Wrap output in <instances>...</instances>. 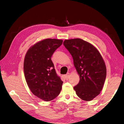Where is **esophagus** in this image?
Instances as JSON below:
<instances>
[{
	"mask_svg": "<svg viewBox=\"0 0 124 124\" xmlns=\"http://www.w3.org/2000/svg\"><path fill=\"white\" fill-rule=\"evenodd\" d=\"M70 74L69 73H67V74L65 75V78H66V79H68L69 78V77H70Z\"/></svg>",
	"mask_w": 124,
	"mask_h": 124,
	"instance_id": "obj_1",
	"label": "esophagus"
}]
</instances>
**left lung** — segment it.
Masks as SVG:
<instances>
[{"instance_id":"8db88e82","label":"left lung","mask_w":124,"mask_h":124,"mask_svg":"<svg viewBox=\"0 0 124 124\" xmlns=\"http://www.w3.org/2000/svg\"><path fill=\"white\" fill-rule=\"evenodd\" d=\"M63 45L72 55L80 77L74 90L80 98L90 101L99 95L103 87L107 74L103 58L97 48L81 39H66Z\"/></svg>"}]
</instances>
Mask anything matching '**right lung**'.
I'll list each match as a JSON object with an SVG mask.
<instances>
[{"mask_svg":"<svg viewBox=\"0 0 124 124\" xmlns=\"http://www.w3.org/2000/svg\"><path fill=\"white\" fill-rule=\"evenodd\" d=\"M63 40L45 39L29 47L24 60L25 79L31 92L45 101H50L59 95L63 81L57 76L51 56L62 45Z\"/></svg>","mask_w":124,"mask_h":124,"instance_id":"obj_1","label":"right lung"}]
</instances>
